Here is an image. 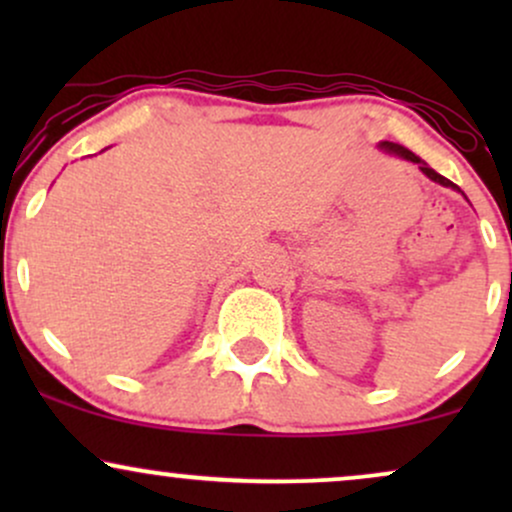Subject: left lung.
I'll list each match as a JSON object with an SVG mask.
<instances>
[{"label":"left lung","instance_id":"obj_1","mask_svg":"<svg viewBox=\"0 0 512 512\" xmlns=\"http://www.w3.org/2000/svg\"><path fill=\"white\" fill-rule=\"evenodd\" d=\"M380 149H385L387 154H395V156H399V158H404V161L419 163V170H421V173L426 175V178H431L433 182H440V185H443V187H452V190H457V192H460V187H457L455 182H450L448 178H443V175L436 173V170H433V168H428L426 163L421 161L419 156H416V154H411V151H409V149H404V146H399V144H392V142H383V144H380Z\"/></svg>","mask_w":512,"mask_h":512}]
</instances>
